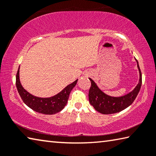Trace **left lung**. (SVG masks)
<instances>
[{"label":"left lung","mask_w":156,"mask_h":156,"mask_svg":"<svg viewBox=\"0 0 156 156\" xmlns=\"http://www.w3.org/2000/svg\"><path fill=\"white\" fill-rule=\"evenodd\" d=\"M140 73L139 83L130 93L121 97H112L105 94L98 88L95 82L89 78L91 85L89 91V100L90 104L97 112L102 114H112L121 112L133 103L142 85V73L136 60Z\"/></svg>","instance_id":"8db88e82"}]
</instances>
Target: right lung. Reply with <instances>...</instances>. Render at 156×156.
<instances>
[{
	"mask_svg": "<svg viewBox=\"0 0 156 156\" xmlns=\"http://www.w3.org/2000/svg\"><path fill=\"white\" fill-rule=\"evenodd\" d=\"M19 68L16 78V85L20 96L24 103L31 109L43 114L51 115L63 109L68 101L69 96L72 89L77 84L78 79L55 96L50 98H39L29 93L21 85L19 78Z\"/></svg>",
	"mask_w": 156,
	"mask_h": 156,
	"instance_id": "right-lung-1",
	"label": "right lung"
}]
</instances>
